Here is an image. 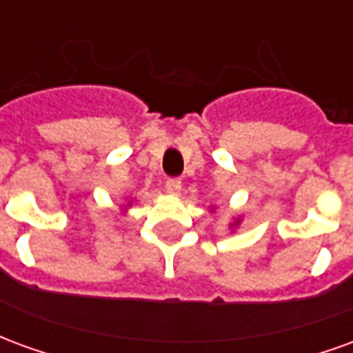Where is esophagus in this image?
<instances>
[{
    "label": "esophagus",
    "instance_id": "1",
    "mask_svg": "<svg viewBox=\"0 0 353 353\" xmlns=\"http://www.w3.org/2000/svg\"><path fill=\"white\" fill-rule=\"evenodd\" d=\"M166 191L170 194H179V191H181V179H177V177L166 179Z\"/></svg>",
    "mask_w": 353,
    "mask_h": 353
}]
</instances>
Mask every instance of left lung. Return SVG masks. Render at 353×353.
I'll return each mask as SVG.
<instances>
[{
  "label": "left lung",
  "mask_w": 353,
  "mask_h": 353,
  "mask_svg": "<svg viewBox=\"0 0 353 353\" xmlns=\"http://www.w3.org/2000/svg\"><path fill=\"white\" fill-rule=\"evenodd\" d=\"M234 225H236V223H234Z\"/></svg>",
  "instance_id": "left-lung-1"
}]
</instances>
